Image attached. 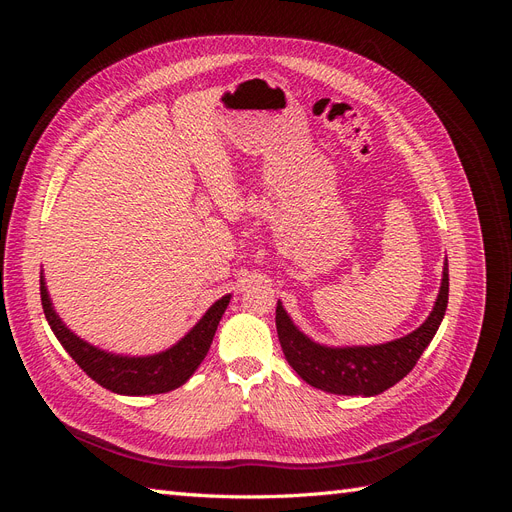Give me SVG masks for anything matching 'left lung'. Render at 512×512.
I'll return each instance as SVG.
<instances>
[{
	"mask_svg": "<svg viewBox=\"0 0 512 512\" xmlns=\"http://www.w3.org/2000/svg\"><path fill=\"white\" fill-rule=\"evenodd\" d=\"M448 303V262L431 314L412 333L376 346H324L307 337L277 301L275 327L286 361L297 374L320 391L333 395L374 397L408 376L431 344Z\"/></svg>",
	"mask_w": 512,
	"mask_h": 512,
	"instance_id": "obj_1",
	"label": "left lung"
}]
</instances>
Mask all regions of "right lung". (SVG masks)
I'll list each match as a JSON object with an SVG mask.
<instances>
[{
    "mask_svg": "<svg viewBox=\"0 0 512 512\" xmlns=\"http://www.w3.org/2000/svg\"><path fill=\"white\" fill-rule=\"evenodd\" d=\"M40 297L44 316L49 320L51 331L59 339V344L64 346L66 352L76 361V365H79L91 380H96L104 389L117 395L143 397L175 391L192 378L198 365L205 361L213 342V335L218 331V324L226 312L232 294H224L222 299L215 301L207 309L205 316L200 318L177 344L162 352L145 356L108 352L85 342V339L70 331L64 320L55 312L53 301L49 297V288H46L44 282V273H40Z\"/></svg>",
    "mask_w": 512,
    "mask_h": 512,
    "instance_id": "right-lung-1",
    "label": "right lung"
}]
</instances>
